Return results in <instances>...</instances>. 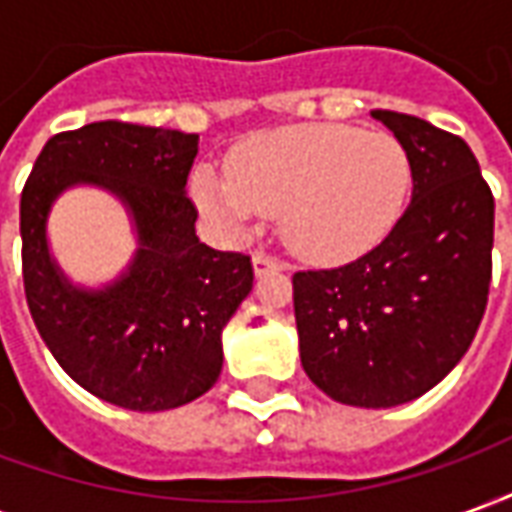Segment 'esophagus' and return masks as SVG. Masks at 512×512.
Segmentation results:
<instances>
[{
  "label": "esophagus",
  "instance_id": "obj_1",
  "mask_svg": "<svg viewBox=\"0 0 512 512\" xmlns=\"http://www.w3.org/2000/svg\"><path fill=\"white\" fill-rule=\"evenodd\" d=\"M252 266H255V274L260 277V274H266V271H282V263H279L277 257L266 255V252H255V257H252Z\"/></svg>",
  "mask_w": 512,
  "mask_h": 512
}]
</instances>
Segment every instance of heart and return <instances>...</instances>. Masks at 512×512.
I'll list each match as a JSON object with an SVG mask.
<instances>
[{
    "label": "heart",
    "instance_id": "obj_1",
    "mask_svg": "<svg viewBox=\"0 0 512 512\" xmlns=\"http://www.w3.org/2000/svg\"><path fill=\"white\" fill-rule=\"evenodd\" d=\"M411 158L389 131L340 123L266 131L230 156V172L202 164L191 197L230 233L282 213V235L312 263H348L386 241L406 211Z\"/></svg>",
    "mask_w": 512,
    "mask_h": 512
}]
</instances>
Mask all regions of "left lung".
Wrapping results in <instances>:
<instances>
[{
  "mask_svg": "<svg viewBox=\"0 0 512 512\" xmlns=\"http://www.w3.org/2000/svg\"><path fill=\"white\" fill-rule=\"evenodd\" d=\"M411 158V202L354 263L293 274L304 373L326 395L392 408L425 395L469 351L491 285L494 194L461 136L373 109Z\"/></svg>",
  "mask_w": 512,
  "mask_h": 512,
  "instance_id": "8db88e82",
  "label": "left lung"
}]
</instances>
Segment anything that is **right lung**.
I'll return each mask as SVG.
<instances>
[{
	"mask_svg": "<svg viewBox=\"0 0 512 512\" xmlns=\"http://www.w3.org/2000/svg\"><path fill=\"white\" fill-rule=\"evenodd\" d=\"M200 136L90 123L51 136L21 191V266L32 321L79 386L131 411H169L222 373V329L252 290V263L194 233L186 178ZM73 185L109 190L132 216L137 252L109 286L82 289L48 249L53 200Z\"/></svg>",
	"mask_w": 512,
	"mask_h": 512,
	"instance_id": "obj_1",
	"label": "right lung"
}]
</instances>
